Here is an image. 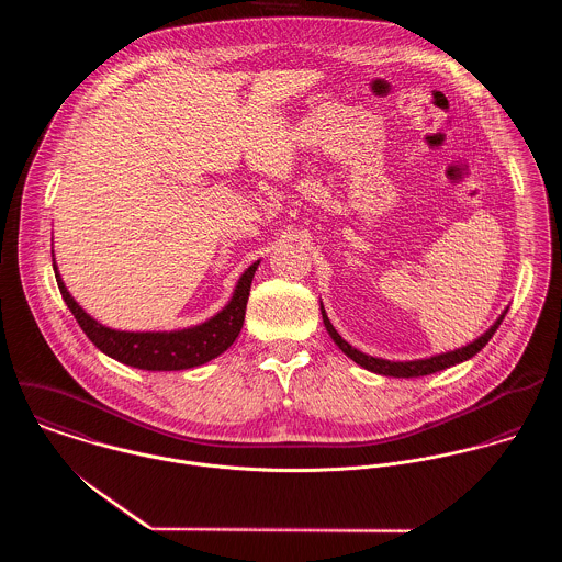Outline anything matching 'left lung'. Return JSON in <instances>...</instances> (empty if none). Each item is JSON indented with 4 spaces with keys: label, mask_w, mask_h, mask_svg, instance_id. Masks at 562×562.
I'll return each mask as SVG.
<instances>
[{
    "label": "left lung",
    "mask_w": 562,
    "mask_h": 562,
    "mask_svg": "<svg viewBox=\"0 0 562 562\" xmlns=\"http://www.w3.org/2000/svg\"><path fill=\"white\" fill-rule=\"evenodd\" d=\"M322 322L330 335V339L339 346V350L350 357L355 363H359L361 368L374 372V374H383V376H396V379H413V376H426V374H435L439 370H446L450 366H457V363H463L468 359H472L476 352H481L482 348L488 344V339L493 337V333L497 330V326L504 321L506 312H502V316L497 321L493 322L484 333H482L479 339L470 341L468 346H461L457 350H448V352H441V355H432V357H426V359H413V361H390V359H381V357H372V355H366L361 350H357L355 346H350L337 330L335 326L328 321L324 307H322Z\"/></svg>",
    "instance_id": "obj_1"
}]
</instances>
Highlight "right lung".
Instances as JSON below:
<instances>
[{
    "instance_id": "obj_1",
    "label": "right lung",
    "mask_w": 562,
    "mask_h": 562,
    "mask_svg": "<svg viewBox=\"0 0 562 562\" xmlns=\"http://www.w3.org/2000/svg\"><path fill=\"white\" fill-rule=\"evenodd\" d=\"M257 266L259 261L250 263L244 270L229 303L210 321L201 322L190 328H179V330H143V333L116 330L90 318L76 303V299L69 294L56 261H54V272L67 307L76 316L86 337L101 352L138 370L170 372V370H188V368L203 366L216 359L218 355H223L236 341L244 324L248 292H250V283Z\"/></svg>"
}]
</instances>
